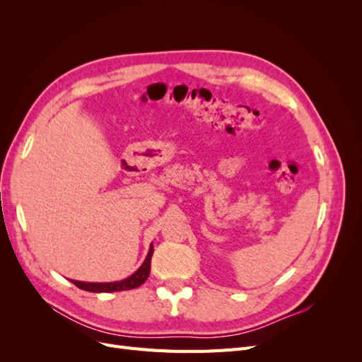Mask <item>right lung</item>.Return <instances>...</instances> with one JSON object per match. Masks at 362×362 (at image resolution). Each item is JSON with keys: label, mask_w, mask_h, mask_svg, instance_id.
Wrapping results in <instances>:
<instances>
[{"label": "right lung", "mask_w": 362, "mask_h": 362, "mask_svg": "<svg viewBox=\"0 0 362 362\" xmlns=\"http://www.w3.org/2000/svg\"><path fill=\"white\" fill-rule=\"evenodd\" d=\"M152 254H154V245L151 243L148 255H146L145 261L141 262V266L133 273V275L122 279V281H115V282H83V281L71 279V282L74 284V286L78 287V288L86 290V291H90V293H113V291H124V290L137 288L149 276Z\"/></svg>", "instance_id": "right-lung-1"}]
</instances>
